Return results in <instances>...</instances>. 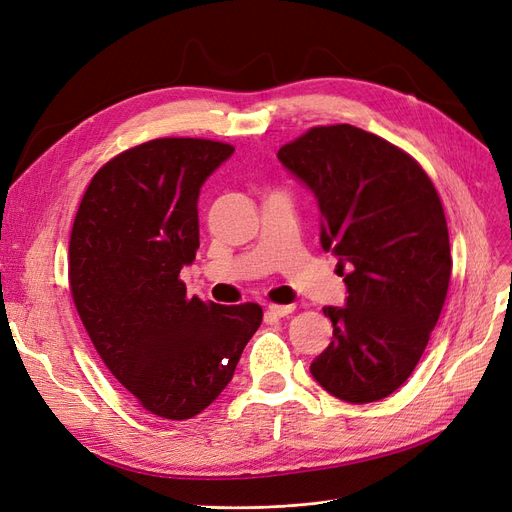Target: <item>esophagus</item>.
<instances>
[{
  "mask_svg": "<svg viewBox=\"0 0 512 512\" xmlns=\"http://www.w3.org/2000/svg\"><path fill=\"white\" fill-rule=\"evenodd\" d=\"M295 307L293 305H268V314L274 316V318H284L291 314Z\"/></svg>",
  "mask_w": 512,
  "mask_h": 512,
  "instance_id": "esophagus-1",
  "label": "esophagus"
}]
</instances>
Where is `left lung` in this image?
<instances>
[{
  "label": "left lung",
  "mask_w": 512,
  "mask_h": 512,
  "mask_svg": "<svg viewBox=\"0 0 512 512\" xmlns=\"http://www.w3.org/2000/svg\"><path fill=\"white\" fill-rule=\"evenodd\" d=\"M278 161L316 196L322 249L347 286L345 307H324L332 341L309 372L343 402H376L406 383L448 295L437 190L404 150L347 123L309 129Z\"/></svg>",
  "instance_id": "obj_1"
}]
</instances>
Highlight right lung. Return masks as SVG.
Here are the masks:
<instances>
[{"mask_svg":"<svg viewBox=\"0 0 512 512\" xmlns=\"http://www.w3.org/2000/svg\"><path fill=\"white\" fill-rule=\"evenodd\" d=\"M230 144L163 138L108 161L87 186L69 247L71 295L115 379L152 414L186 420L213 404L263 311L186 295L198 194Z\"/></svg>","mask_w":512,"mask_h":512,"instance_id":"1","label":"right lung"}]
</instances>
